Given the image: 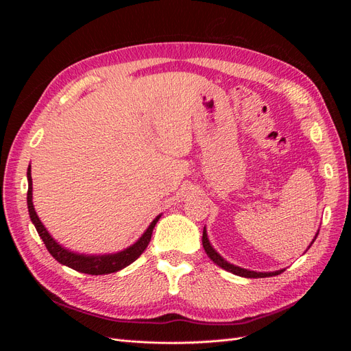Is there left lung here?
I'll use <instances>...</instances> for the list:
<instances>
[{"instance_id":"left-lung-1","label":"left lung","mask_w":351,"mask_h":351,"mask_svg":"<svg viewBox=\"0 0 351 351\" xmlns=\"http://www.w3.org/2000/svg\"><path fill=\"white\" fill-rule=\"evenodd\" d=\"M317 234H319V232H316L315 239L317 237ZM315 239H313V241H315ZM313 241H312V243H313ZM312 243H311V244H312ZM202 244H204V249H205L208 256H209L212 261H214V262L218 265V267H221L222 269H226V271H228V272H231V274H236V275H239V277H244V278L275 277V275H278V274H281V272L284 271V269H280V271H275V272H254V271H249V269H244V268L236 267V265H232V263L227 262L214 247L210 246V243H209V240H208V234H206V228H204V236H202Z\"/></svg>"}]
</instances>
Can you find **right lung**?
<instances>
[{
  "mask_svg": "<svg viewBox=\"0 0 351 351\" xmlns=\"http://www.w3.org/2000/svg\"><path fill=\"white\" fill-rule=\"evenodd\" d=\"M27 209H29V215L32 222L38 231L39 237L44 241L45 247L48 252L52 254V258L58 261L60 263L66 265V267L79 271L83 274H89V275H104V274H111L117 272L125 267H129L132 262H134L141 254L145 252L147 247V244L151 241L152 237V231L156 226L158 219L161 218V215H158L152 222L151 226L146 228V231L142 234V237L137 240L134 244H132L130 247H127L119 253H111V254H80V253H74L70 252L69 249L62 247L61 244H58L54 239L51 237L47 228L42 224L40 219L38 218L36 210L34 208V202H32V176H30V165L27 168Z\"/></svg>",
  "mask_w": 351,
  "mask_h": 351,
  "instance_id": "add662e5",
  "label": "right lung"
}]
</instances>
